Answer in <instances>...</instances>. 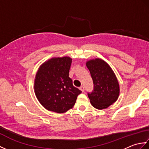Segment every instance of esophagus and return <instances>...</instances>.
I'll return each instance as SVG.
<instances>
[{
	"mask_svg": "<svg viewBox=\"0 0 149 149\" xmlns=\"http://www.w3.org/2000/svg\"><path fill=\"white\" fill-rule=\"evenodd\" d=\"M79 89L82 91V92H84V86H81L79 88Z\"/></svg>",
	"mask_w": 149,
	"mask_h": 149,
	"instance_id": "obj_1",
	"label": "esophagus"
}]
</instances>
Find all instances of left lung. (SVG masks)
<instances>
[{
    "mask_svg": "<svg viewBox=\"0 0 149 149\" xmlns=\"http://www.w3.org/2000/svg\"><path fill=\"white\" fill-rule=\"evenodd\" d=\"M93 83V90L88 93L91 104L98 109L108 107L118 99V81L110 66L104 60L96 58L86 63Z\"/></svg>",
    "mask_w": 149,
    "mask_h": 149,
    "instance_id": "8db88e82",
    "label": "left lung"
}]
</instances>
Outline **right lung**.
I'll use <instances>...</instances> for the list:
<instances>
[{"label":"right lung","mask_w":149,"mask_h":149,"mask_svg":"<svg viewBox=\"0 0 149 149\" xmlns=\"http://www.w3.org/2000/svg\"><path fill=\"white\" fill-rule=\"evenodd\" d=\"M72 59L53 58L43 63L34 79V93L47 110L63 113L71 109L81 91L74 86L69 77Z\"/></svg>","instance_id":"1"}]
</instances>
